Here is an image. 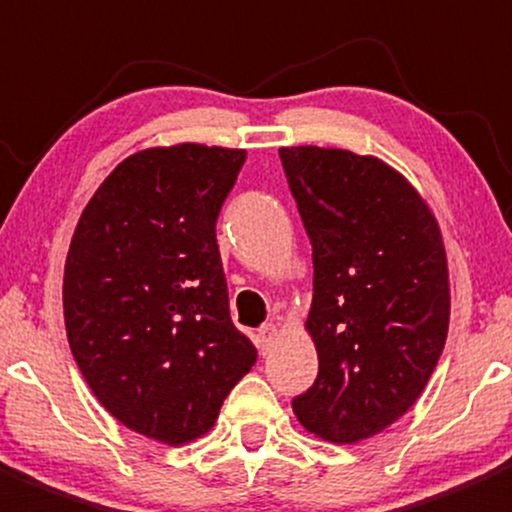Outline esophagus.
<instances>
[{
  "mask_svg": "<svg viewBox=\"0 0 512 512\" xmlns=\"http://www.w3.org/2000/svg\"><path fill=\"white\" fill-rule=\"evenodd\" d=\"M275 339H277V327L275 324H265V327L257 332V347H260V352L262 354L270 352V347L275 344Z\"/></svg>",
  "mask_w": 512,
  "mask_h": 512,
  "instance_id": "34e87169",
  "label": "esophagus"
}]
</instances>
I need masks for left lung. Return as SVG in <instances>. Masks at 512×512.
<instances>
[{
    "label": "left lung",
    "instance_id": "obj_1",
    "mask_svg": "<svg viewBox=\"0 0 512 512\" xmlns=\"http://www.w3.org/2000/svg\"><path fill=\"white\" fill-rule=\"evenodd\" d=\"M312 242L307 332L319 374L292 401L332 443H359L401 418L426 389L451 317L441 227L414 185L374 156L280 148Z\"/></svg>",
    "mask_w": 512,
    "mask_h": 512
}]
</instances>
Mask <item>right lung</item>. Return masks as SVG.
<instances>
[{
	"mask_svg": "<svg viewBox=\"0 0 512 512\" xmlns=\"http://www.w3.org/2000/svg\"><path fill=\"white\" fill-rule=\"evenodd\" d=\"M242 148L178 143L113 168L64 267L71 354L103 409L168 446L213 428L257 349L232 324L215 223Z\"/></svg>",
	"mask_w": 512,
	"mask_h": 512,
	"instance_id": "add662e5",
	"label": "right lung"
}]
</instances>
